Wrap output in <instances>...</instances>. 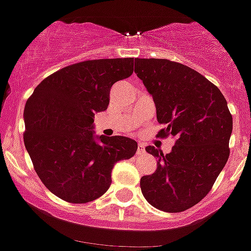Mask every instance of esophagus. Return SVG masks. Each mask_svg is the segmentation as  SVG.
<instances>
[{
  "label": "esophagus",
  "instance_id": "1",
  "mask_svg": "<svg viewBox=\"0 0 251 251\" xmlns=\"http://www.w3.org/2000/svg\"><path fill=\"white\" fill-rule=\"evenodd\" d=\"M145 152V146L143 145V144H139L138 145V150H136V153L138 155H141V153Z\"/></svg>",
  "mask_w": 251,
  "mask_h": 251
}]
</instances>
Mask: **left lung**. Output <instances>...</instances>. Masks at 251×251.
Instances as JSON below:
<instances>
[{
    "mask_svg": "<svg viewBox=\"0 0 251 251\" xmlns=\"http://www.w3.org/2000/svg\"><path fill=\"white\" fill-rule=\"evenodd\" d=\"M134 72L152 95L157 135L176 144L157 158V168L140 179L144 198L156 209L182 212L204 199L229 157L233 120L220 89L190 67L163 58H135Z\"/></svg>",
    "mask_w": 251,
    "mask_h": 251,
    "instance_id": "left-lung-1",
    "label": "left lung"
}]
</instances>
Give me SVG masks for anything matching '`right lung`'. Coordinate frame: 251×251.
<instances>
[{
    "label": "right lung",
    "mask_w": 251,
    "mask_h": 251,
    "mask_svg": "<svg viewBox=\"0 0 251 251\" xmlns=\"http://www.w3.org/2000/svg\"><path fill=\"white\" fill-rule=\"evenodd\" d=\"M134 58L93 59L45 78L24 107V145L45 187L64 201L85 204L110 188L116 162L133 157L135 140L95 136L96 112L107 110L110 90L133 74Z\"/></svg>",
    "instance_id": "1"
}]
</instances>
